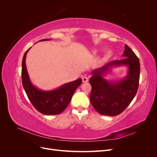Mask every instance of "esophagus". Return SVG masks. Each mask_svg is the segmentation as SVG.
I'll list each match as a JSON object with an SVG mask.
<instances>
[{"mask_svg":"<svg viewBox=\"0 0 157 157\" xmlns=\"http://www.w3.org/2000/svg\"><path fill=\"white\" fill-rule=\"evenodd\" d=\"M82 80L83 82H87L88 81V78L87 77H85V76H84V77H83L82 78Z\"/></svg>","mask_w":157,"mask_h":157,"instance_id":"1","label":"esophagus"}]
</instances>
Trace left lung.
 Masks as SVG:
<instances>
[{"label": "left lung", "mask_w": 157, "mask_h": 157, "mask_svg": "<svg viewBox=\"0 0 157 157\" xmlns=\"http://www.w3.org/2000/svg\"><path fill=\"white\" fill-rule=\"evenodd\" d=\"M124 58L112 61L102 67L92 71L90 78L92 86L90 102L95 110L103 115L117 116L130 105L137 94L139 86L140 63L135 53L125 45L123 53ZM126 65L128 67V75L119 82L104 79V74L115 66Z\"/></svg>", "instance_id": "left-lung-1"}]
</instances>
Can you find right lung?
<instances>
[{
	"label": "right lung",
	"instance_id": "obj_1",
	"mask_svg": "<svg viewBox=\"0 0 157 157\" xmlns=\"http://www.w3.org/2000/svg\"><path fill=\"white\" fill-rule=\"evenodd\" d=\"M48 40L50 39L39 41ZM30 48L25 52L22 61L21 78L23 88L32 105L38 111L46 115H59L68 106L76 89L81 84L82 79L78 78L65 84L59 88L51 91H43L38 89L32 84L26 67L25 58Z\"/></svg>",
	"mask_w": 157,
	"mask_h": 157
}]
</instances>
